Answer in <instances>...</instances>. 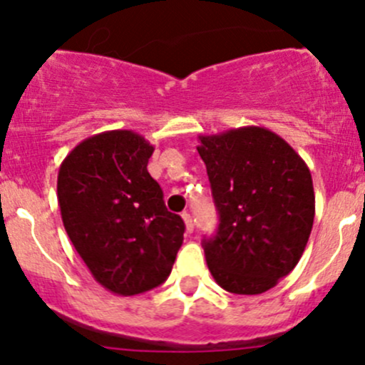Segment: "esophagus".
<instances>
[{
    "label": "esophagus",
    "mask_w": 365,
    "mask_h": 365,
    "mask_svg": "<svg viewBox=\"0 0 365 365\" xmlns=\"http://www.w3.org/2000/svg\"><path fill=\"white\" fill-rule=\"evenodd\" d=\"M182 219H183V222H185L187 233H192V231H194V220H192V217H190V213L189 212H183L182 213Z\"/></svg>",
    "instance_id": "obj_1"
}]
</instances>
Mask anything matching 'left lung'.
Listing matches in <instances>:
<instances>
[{
  "label": "left lung",
  "instance_id": "1",
  "mask_svg": "<svg viewBox=\"0 0 365 365\" xmlns=\"http://www.w3.org/2000/svg\"><path fill=\"white\" fill-rule=\"evenodd\" d=\"M197 146L219 212V230L203 240L220 288L259 295L288 275L314 222V189L304 159L264 127L200 135Z\"/></svg>",
  "mask_w": 365,
  "mask_h": 365
}]
</instances>
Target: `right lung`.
I'll return each mask as SVG.
<instances>
[{
    "instance_id": "right-lung-1",
    "label": "right lung",
    "mask_w": 365,
    "mask_h": 365,
    "mask_svg": "<svg viewBox=\"0 0 365 365\" xmlns=\"http://www.w3.org/2000/svg\"><path fill=\"white\" fill-rule=\"evenodd\" d=\"M153 146L132 130L81 141L61 162L58 205L70 242L95 281L121 297L157 288L182 247V217L150 176Z\"/></svg>"
}]
</instances>
